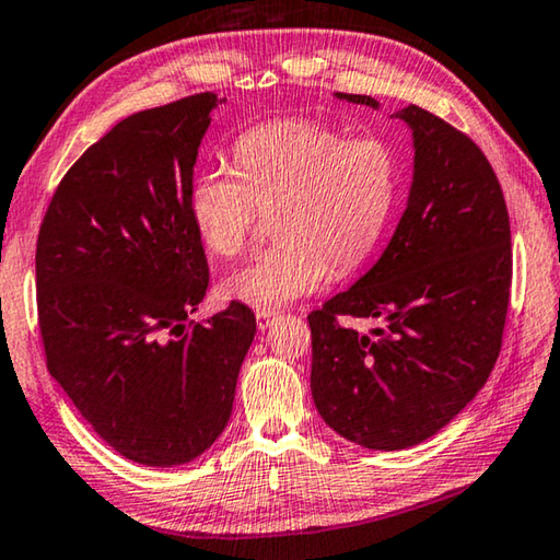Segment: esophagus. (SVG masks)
I'll return each instance as SVG.
<instances>
[{"instance_id": "obj_1", "label": "esophagus", "mask_w": 560, "mask_h": 560, "mask_svg": "<svg viewBox=\"0 0 560 560\" xmlns=\"http://www.w3.org/2000/svg\"><path fill=\"white\" fill-rule=\"evenodd\" d=\"M275 319H278V317H275L272 312H255V322H258V329L260 331L270 329L275 325Z\"/></svg>"}]
</instances>
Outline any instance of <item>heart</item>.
<instances>
[{
	"mask_svg": "<svg viewBox=\"0 0 560 560\" xmlns=\"http://www.w3.org/2000/svg\"><path fill=\"white\" fill-rule=\"evenodd\" d=\"M235 172L206 170L189 189V221L215 258H235L260 209L280 238L223 282V298L272 312L317 292L329 268L354 270L384 235L398 199V154L381 137L280 117L233 144Z\"/></svg>",
	"mask_w": 560,
	"mask_h": 560,
	"instance_id": "heart-1",
	"label": "heart"
}]
</instances>
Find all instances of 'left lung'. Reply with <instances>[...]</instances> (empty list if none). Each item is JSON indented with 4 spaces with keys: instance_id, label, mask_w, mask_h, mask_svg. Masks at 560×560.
Returning <instances> with one entry per match:
<instances>
[{
    "instance_id": "left-lung-1",
    "label": "left lung",
    "mask_w": 560,
    "mask_h": 560,
    "mask_svg": "<svg viewBox=\"0 0 560 560\" xmlns=\"http://www.w3.org/2000/svg\"><path fill=\"white\" fill-rule=\"evenodd\" d=\"M335 95L381 107L371 95ZM396 117L413 137L406 211L366 275L307 317L319 416L349 443L384 453L433 438L487 384L512 285V231L492 164L423 107ZM339 314L385 327L359 336Z\"/></svg>"
}]
</instances>
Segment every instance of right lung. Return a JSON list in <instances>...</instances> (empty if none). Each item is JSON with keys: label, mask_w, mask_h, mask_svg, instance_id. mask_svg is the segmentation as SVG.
Masks as SVG:
<instances>
[{"label": "right lung", "mask_w": 560, "mask_h": 560, "mask_svg": "<svg viewBox=\"0 0 560 560\" xmlns=\"http://www.w3.org/2000/svg\"><path fill=\"white\" fill-rule=\"evenodd\" d=\"M199 93L117 122L58 184L36 243L46 364L115 453L147 467L203 455L229 425L255 315L189 322L209 288L189 221Z\"/></svg>", "instance_id": "obj_1"}]
</instances>
